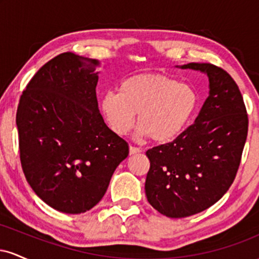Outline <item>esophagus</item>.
<instances>
[{"label":"esophagus","instance_id":"esophagus-1","mask_svg":"<svg viewBox=\"0 0 259 259\" xmlns=\"http://www.w3.org/2000/svg\"><path fill=\"white\" fill-rule=\"evenodd\" d=\"M142 150L139 147H134V146H130L129 147V153L130 154H136V153H141Z\"/></svg>","mask_w":259,"mask_h":259}]
</instances>
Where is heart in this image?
Returning <instances> with one entry per match:
<instances>
[{
    "instance_id": "heart-1",
    "label": "heart",
    "mask_w": 259,
    "mask_h": 259,
    "mask_svg": "<svg viewBox=\"0 0 259 259\" xmlns=\"http://www.w3.org/2000/svg\"><path fill=\"white\" fill-rule=\"evenodd\" d=\"M197 102L191 85L163 75H138L121 82L118 94L103 95L100 108L118 135L133 129L138 114L139 139L150 136L156 142H167L185 129Z\"/></svg>"
}]
</instances>
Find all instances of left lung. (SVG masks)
<instances>
[{
    "label": "left lung",
    "instance_id": "obj_1",
    "mask_svg": "<svg viewBox=\"0 0 259 259\" xmlns=\"http://www.w3.org/2000/svg\"><path fill=\"white\" fill-rule=\"evenodd\" d=\"M204 73L209 92L194 124L174 141L148 150L147 201L160 214L185 218L218 202L236 177L248 130L239 86L209 63L177 65Z\"/></svg>",
    "mask_w": 259,
    "mask_h": 259
}]
</instances>
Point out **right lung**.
<instances>
[{"label":"right lung","mask_w":259,"mask_h":259,"mask_svg":"<svg viewBox=\"0 0 259 259\" xmlns=\"http://www.w3.org/2000/svg\"><path fill=\"white\" fill-rule=\"evenodd\" d=\"M97 59L65 52L38 69L17 111L20 162L50 207L80 214L102 200L129 146L99 109Z\"/></svg>","instance_id":"right-lung-1"}]
</instances>
